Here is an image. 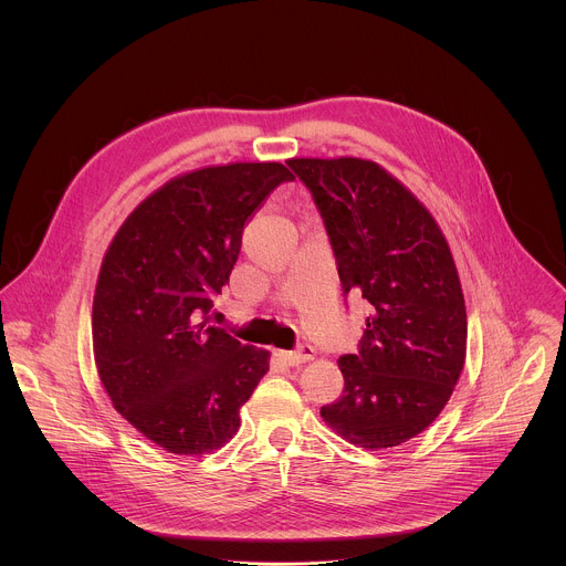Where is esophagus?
Returning a JSON list of instances; mask_svg holds the SVG:
<instances>
[{
    "label": "esophagus",
    "mask_w": 566,
    "mask_h": 566,
    "mask_svg": "<svg viewBox=\"0 0 566 566\" xmlns=\"http://www.w3.org/2000/svg\"><path fill=\"white\" fill-rule=\"evenodd\" d=\"M314 346H310V344H303V346H298L296 350H283L281 353V359L285 361V364H290V366H298V364H305V361H310V359H314Z\"/></svg>",
    "instance_id": "34e87169"
}]
</instances>
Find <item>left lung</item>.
I'll return each instance as SVG.
<instances>
[{"mask_svg":"<svg viewBox=\"0 0 566 566\" xmlns=\"http://www.w3.org/2000/svg\"><path fill=\"white\" fill-rule=\"evenodd\" d=\"M312 191L344 296L370 316L357 355L337 366L344 392L321 416L346 442L377 451L424 431L467 359V307L451 248L422 202L381 165L290 159Z\"/></svg>","mask_w":566,"mask_h":566,"instance_id":"1","label":"left lung"}]
</instances>
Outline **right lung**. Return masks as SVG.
I'll list each match as a JSON object with an SVG mask.
<instances>
[{
    "mask_svg": "<svg viewBox=\"0 0 566 566\" xmlns=\"http://www.w3.org/2000/svg\"><path fill=\"white\" fill-rule=\"evenodd\" d=\"M294 174L231 163L171 178L108 245L93 296V355L113 407L176 455L224 447L270 353L209 324L245 222Z\"/></svg>",
    "mask_w": 566,
    "mask_h": 566,
    "instance_id": "right-lung-1",
    "label": "right lung"
}]
</instances>
